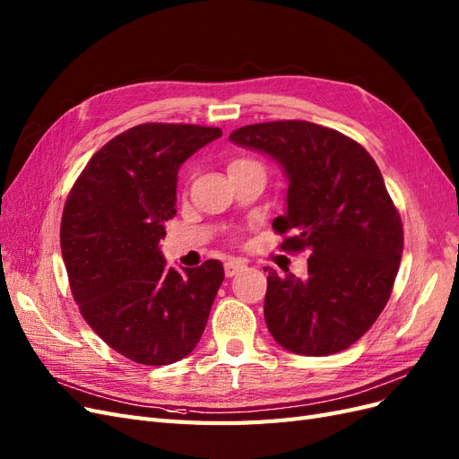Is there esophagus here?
<instances>
[{
    "label": "esophagus",
    "instance_id": "34e87169",
    "mask_svg": "<svg viewBox=\"0 0 459 459\" xmlns=\"http://www.w3.org/2000/svg\"><path fill=\"white\" fill-rule=\"evenodd\" d=\"M243 270H245V262H241V260L231 258V260H228V262L224 264V272H226L228 277L238 275V273L243 272Z\"/></svg>",
    "mask_w": 459,
    "mask_h": 459
}]
</instances>
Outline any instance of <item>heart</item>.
Here are the masks:
<instances>
[{
  "label": "heart",
  "instance_id": "b5f03b06",
  "mask_svg": "<svg viewBox=\"0 0 459 459\" xmlns=\"http://www.w3.org/2000/svg\"><path fill=\"white\" fill-rule=\"evenodd\" d=\"M241 162H247V160H233L230 166H235V164H241Z\"/></svg>",
  "mask_w": 459,
  "mask_h": 459
}]
</instances>
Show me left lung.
<instances>
[{"instance_id": "8db88e82", "label": "left lung", "mask_w": 459, "mask_h": 459, "mask_svg": "<svg viewBox=\"0 0 459 459\" xmlns=\"http://www.w3.org/2000/svg\"><path fill=\"white\" fill-rule=\"evenodd\" d=\"M230 142L281 166L287 208L272 226L290 233L283 251H310L304 280L264 268L272 337L302 356L349 349L383 312L404 248L379 166L351 137L307 120L251 124Z\"/></svg>"}]
</instances>
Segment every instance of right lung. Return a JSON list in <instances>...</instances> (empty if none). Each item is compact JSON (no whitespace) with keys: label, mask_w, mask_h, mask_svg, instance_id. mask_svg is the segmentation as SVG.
Returning a JSON list of instances; mask_svg holds the SVG:
<instances>
[{"label":"right lung","mask_w":459,"mask_h":459,"mask_svg":"<svg viewBox=\"0 0 459 459\" xmlns=\"http://www.w3.org/2000/svg\"><path fill=\"white\" fill-rule=\"evenodd\" d=\"M221 135L195 124H140L103 145L66 199L61 251L88 325L137 364L169 366L195 349L224 281L220 260L178 272L160 253L176 214L178 170Z\"/></svg>","instance_id":"1"}]
</instances>
